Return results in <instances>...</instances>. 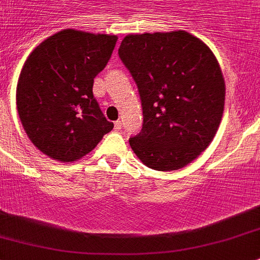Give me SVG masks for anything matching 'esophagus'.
Returning <instances> with one entry per match:
<instances>
[{"label": "esophagus", "instance_id": "34e87169", "mask_svg": "<svg viewBox=\"0 0 260 260\" xmlns=\"http://www.w3.org/2000/svg\"><path fill=\"white\" fill-rule=\"evenodd\" d=\"M122 127V122L121 121H115L114 122V128L115 130H121Z\"/></svg>", "mask_w": 260, "mask_h": 260}]
</instances>
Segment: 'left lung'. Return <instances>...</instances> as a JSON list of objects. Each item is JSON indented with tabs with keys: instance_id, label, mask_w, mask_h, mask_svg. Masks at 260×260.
<instances>
[{
	"instance_id": "1",
	"label": "left lung",
	"mask_w": 260,
	"mask_h": 260,
	"mask_svg": "<svg viewBox=\"0 0 260 260\" xmlns=\"http://www.w3.org/2000/svg\"><path fill=\"white\" fill-rule=\"evenodd\" d=\"M118 54L142 102L143 126L130 138L141 162L158 171L191 164L215 137L226 86L211 49L192 34H127Z\"/></svg>"
}]
</instances>
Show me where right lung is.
Instances as JSON below:
<instances>
[{"mask_svg":"<svg viewBox=\"0 0 260 260\" xmlns=\"http://www.w3.org/2000/svg\"><path fill=\"white\" fill-rule=\"evenodd\" d=\"M117 40L63 29L41 42L23 63L17 111L31 143L51 159H81L114 127L94 98L93 83Z\"/></svg>","mask_w":260,"mask_h":260,"instance_id":"add662e5","label":"right lung"}]
</instances>
